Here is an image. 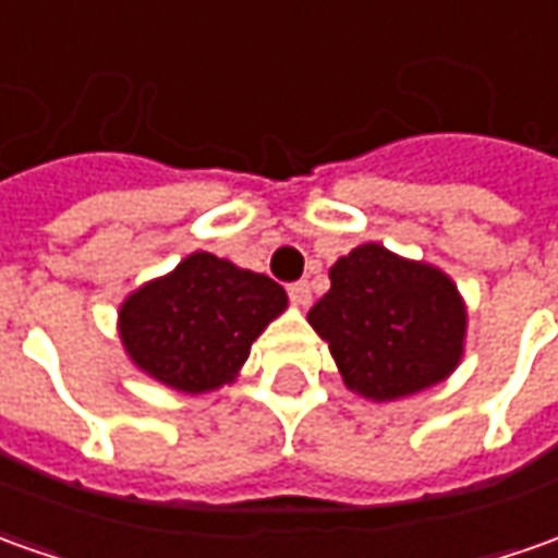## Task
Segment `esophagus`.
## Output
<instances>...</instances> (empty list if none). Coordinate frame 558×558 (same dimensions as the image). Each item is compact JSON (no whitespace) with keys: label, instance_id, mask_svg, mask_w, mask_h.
<instances>
[{"label":"esophagus","instance_id":"1","mask_svg":"<svg viewBox=\"0 0 558 558\" xmlns=\"http://www.w3.org/2000/svg\"><path fill=\"white\" fill-rule=\"evenodd\" d=\"M287 290H290V295H293V302H299L302 308H305V305H308V302H311L308 280H295V283H290Z\"/></svg>","mask_w":558,"mask_h":558}]
</instances>
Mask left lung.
Returning a JSON list of instances; mask_svg holds the SVG:
<instances>
[{
	"mask_svg": "<svg viewBox=\"0 0 558 558\" xmlns=\"http://www.w3.org/2000/svg\"><path fill=\"white\" fill-rule=\"evenodd\" d=\"M329 280L308 324L329 342L348 388L397 400L458 366L468 314L442 271L363 244L329 268Z\"/></svg>",
	"mask_w": 558,
	"mask_h": 558,
	"instance_id": "left-lung-1",
	"label": "left lung"
}]
</instances>
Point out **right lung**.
<instances>
[{"mask_svg": "<svg viewBox=\"0 0 558 558\" xmlns=\"http://www.w3.org/2000/svg\"><path fill=\"white\" fill-rule=\"evenodd\" d=\"M283 308L287 293L271 278L214 253H192L121 305V342L151 378L204 393L231 381L250 344Z\"/></svg>", "mask_w": 558, "mask_h": 558, "instance_id": "obj_1", "label": "right lung"}]
</instances>
